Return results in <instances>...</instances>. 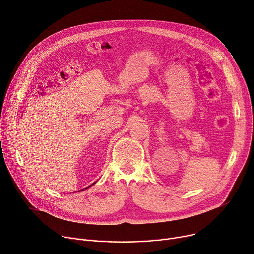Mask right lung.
<instances>
[{"label": "right lung", "mask_w": 254, "mask_h": 254, "mask_svg": "<svg viewBox=\"0 0 254 254\" xmlns=\"http://www.w3.org/2000/svg\"><path fill=\"white\" fill-rule=\"evenodd\" d=\"M94 183H95V182H94ZM94 183H93V184H94ZM91 186H92V184H91ZM91 186H90V187H91ZM88 188H89V187H88ZM88 188H86V189H88ZM82 190H84V189H83V190H81L80 191H82Z\"/></svg>", "instance_id": "1"}]
</instances>
